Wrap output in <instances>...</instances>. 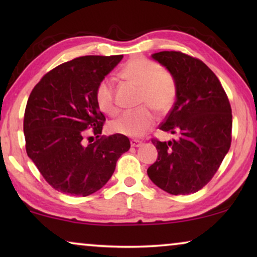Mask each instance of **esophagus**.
<instances>
[{
    "mask_svg": "<svg viewBox=\"0 0 257 257\" xmlns=\"http://www.w3.org/2000/svg\"><path fill=\"white\" fill-rule=\"evenodd\" d=\"M143 145V143L140 142V140H137V139H132L131 140V146L132 147H139V146H142Z\"/></svg>",
    "mask_w": 257,
    "mask_h": 257,
    "instance_id": "34e87169",
    "label": "esophagus"
}]
</instances>
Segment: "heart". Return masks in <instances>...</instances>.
I'll return each mask as SVG.
<instances>
[{"label": "heart", "mask_w": 257, "mask_h": 257, "mask_svg": "<svg viewBox=\"0 0 257 257\" xmlns=\"http://www.w3.org/2000/svg\"><path fill=\"white\" fill-rule=\"evenodd\" d=\"M120 76L140 87L137 110L126 111L108 124L112 133L127 137H142L156 121L151 107L158 113H166L172 108L178 94V85L171 72L163 70L159 63L146 57L131 58L122 66ZM94 99L99 110L107 115L118 113L114 101L113 84L108 78L100 80L96 87ZM149 106L147 107V105Z\"/></svg>", "instance_id": "b5f03b06"}]
</instances>
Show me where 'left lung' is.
Wrapping results in <instances>:
<instances>
[{
	"label": "left lung",
	"mask_w": 257,
	"mask_h": 257,
	"mask_svg": "<svg viewBox=\"0 0 257 257\" xmlns=\"http://www.w3.org/2000/svg\"><path fill=\"white\" fill-rule=\"evenodd\" d=\"M152 58L173 75L178 94L159 126L175 138L152 139L158 159L147 174L170 194H192L208 184L229 151V100L215 73L200 59L180 51H160Z\"/></svg>",
	"instance_id": "8db88e82"
}]
</instances>
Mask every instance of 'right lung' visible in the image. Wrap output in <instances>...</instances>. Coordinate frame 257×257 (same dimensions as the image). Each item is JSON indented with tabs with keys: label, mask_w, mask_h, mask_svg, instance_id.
<instances>
[{
	"label": "right lung",
	"mask_w": 257,
	"mask_h": 257,
	"mask_svg": "<svg viewBox=\"0 0 257 257\" xmlns=\"http://www.w3.org/2000/svg\"><path fill=\"white\" fill-rule=\"evenodd\" d=\"M121 58H75L45 73L31 91L23 121L27 154L56 191L78 196L99 191L130 150L126 136H100L105 115L94 99L97 85ZM89 128L96 142L85 146Z\"/></svg>",
	"instance_id": "1"
}]
</instances>
